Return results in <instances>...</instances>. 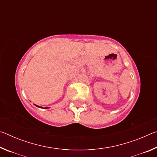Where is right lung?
I'll use <instances>...</instances> for the list:
<instances>
[{"label":"right lung","instance_id":"1","mask_svg":"<svg viewBox=\"0 0 157 157\" xmlns=\"http://www.w3.org/2000/svg\"><path fill=\"white\" fill-rule=\"evenodd\" d=\"M36 107H40V108H42V107H39V106H37V105H36ZM46 109H47V108H48V107H46Z\"/></svg>","mask_w":157,"mask_h":157}]
</instances>
